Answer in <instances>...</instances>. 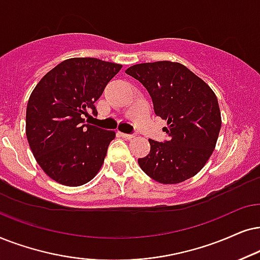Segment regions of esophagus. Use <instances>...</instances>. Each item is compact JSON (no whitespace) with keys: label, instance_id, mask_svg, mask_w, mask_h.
I'll return each mask as SVG.
<instances>
[{"label":"esophagus","instance_id":"1","mask_svg":"<svg viewBox=\"0 0 260 260\" xmlns=\"http://www.w3.org/2000/svg\"><path fill=\"white\" fill-rule=\"evenodd\" d=\"M119 136L124 138V139H128V140L133 139V138L136 137V136H134V134H127V133H122V132H119Z\"/></svg>","mask_w":260,"mask_h":260}]
</instances>
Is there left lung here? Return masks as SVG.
<instances>
[{
  "label": "left lung",
  "instance_id": "1",
  "mask_svg": "<svg viewBox=\"0 0 260 260\" xmlns=\"http://www.w3.org/2000/svg\"><path fill=\"white\" fill-rule=\"evenodd\" d=\"M126 74L138 79L150 94L155 115L168 121L162 128L169 140L148 139L151 151L139 158L141 170L162 184L191 178L206 165L221 128V113L210 86L175 61L137 64Z\"/></svg>",
  "mask_w": 260,
  "mask_h": 260
}]
</instances>
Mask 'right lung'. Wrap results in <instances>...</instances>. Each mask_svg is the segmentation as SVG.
<instances>
[{"mask_svg":"<svg viewBox=\"0 0 260 260\" xmlns=\"http://www.w3.org/2000/svg\"><path fill=\"white\" fill-rule=\"evenodd\" d=\"M122 65L71 58L48 71L29 96L26 136L45 174L68 186L85 184L105 161L114 131L85 123L95 102Z\"/></svg>","mask_w":260,"mask_h":260,"instance_id":"obj_1","label":"right lung"}]
</instances>
